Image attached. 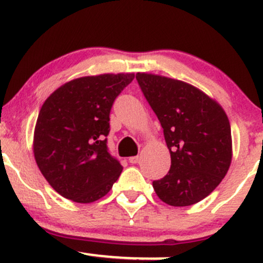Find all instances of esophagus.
Wrapping results in <instances>:
<instances>
[{"mask_svg": "<svg viewBox=\"0 0 263 263\" xmlns=\"http://www.w3.org/2000/svg\"><path fill=\"white\" fill-rule=\"evenodd\" d=\"M140 161V156H132V158H129V163L130 164H138Z\"/></svg>", "mask_w": 263, "mask_h": 263, "instance_id": "obj_1", "label": "esophagus"}]
</instances>
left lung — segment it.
I'll list each match as a JSON object with an SVG mask.
<instances>
[{
	"label": "left lung",
	"instance_id": "8db88e82",
	"mask_svg": "<svg viewBox=\"0 0 263 263\" xmlns=\"http://www.w3.org/2000/svg\"><path fill=\"white\" fill-rule=\"evenodd\" d=\"M137 81L160 120L171 156L166 176L153 181L156 195L180 208L201 201L231 165V126L225 110L186 82L141 72Z\"/></svg>",
	"mask_w": 263,
	"mask_h": 263
}]
</instances>
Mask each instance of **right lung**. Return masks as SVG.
<instances>
[{
  "mask_svg": "<svg viewBox=\"0 0 263 263\" xmlns=\"http://www.w3.org/2000/svg\"><path fill=\"white\" fill-rule=\"evenodd\" d=\"M134 73L79 77L44 100L33 134V155L44 179L74 202L102 199L123 166L111 158L105 137L114 99Z\"/></svg>",
  "mask_w": 263,
  "mask_h": 263,
  "instance_id": "add662e5",
  "label": "right lung"
}]
</instances>
